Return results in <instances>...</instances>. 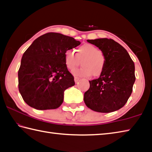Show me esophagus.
I'll return each instance as SVG.
<instances>
[{
	"mask_svg": "<svg viewBox=\"0 0 152 152\" xmlns=\"http://www.w3.org/2000/svg\"><path fill=\"white\" fill-rule=\"evenodd\" d=\"M80 80V78H78V77H74V82H75V83H78L79 82Z\"/></svg>",
	"mask_w": 152,
	"mask_h": 152,
	"instance_id": "obj_1",
	"label": "esophagus"
}]
</instances>
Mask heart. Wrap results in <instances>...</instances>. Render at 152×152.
I'll return each mask as SVG.
<instances>
[{"label": "heart", "instance_id": "heart-1", "mask_svg": "<svg viewBox=\"0 0 152 152\" xmlns=\"http://www.w3.org/2000/svg\"><path fill=\"white\" fill-rule=\"evenodd\" d=\"M81 61L82 66L74 71V74L80 76L101 75L104 69L106 57L102 51L91 44H86L75 50H66L64 53V63L66 68L72 71L79 66Z\"/></svg>", "mask_w": 152, "mask_h": 152}]
</instances>
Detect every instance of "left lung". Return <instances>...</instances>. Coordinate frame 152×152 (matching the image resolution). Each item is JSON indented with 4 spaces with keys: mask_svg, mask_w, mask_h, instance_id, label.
Returning <instances> with one entry per match:
<instances>
[{
    "mask_svg": "<svg viewBox=\"0 0 152 152\" xmlns=\"http://www.w3.org/2000/svg\"><path fill=\"white\" fill-rule=\"evenodd\" d=\"M106 57L104 69L99 78L89 81L83 100L92 110L109 113L120 109L127 102L135 82L134 64L125 48L112 39L88 40Z\"/></svg>",
    "mask_w": 152,
    "mask_h": 152,
    "instance_id": "8db88e82",
    "label": "left lung"
}]
</instances>
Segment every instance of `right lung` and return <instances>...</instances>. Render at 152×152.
Here are the masks:
<instances>
[{
    "label": "right lung",
    "mask_w": 152,
    "mask_h": 152,
    "mask_svg": "<svg viewBox=\"0 0 152 152\" xmlns=\"http://www.w3.org/2000/svg\"><path fill=\"white\" fill-rule=\"evenodd\" d=\"M80 44L72 37L48 33L27 48L18 70V88L28 106L44 110L61 105L64 90L75 84L64 65V53Z\"/></svg>",
    "instance_id": "1"
}]
</instances>
